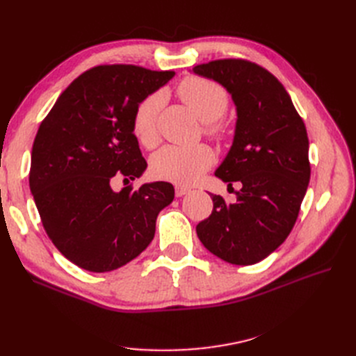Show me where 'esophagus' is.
<instances>
[{
    "label": "esophagus",
    "instance_id": "esophagus-1",
    "mask_svg": "<svg viewBox=\"0 0 356 356\" xmlns=\"http://www.w3.org/2000/svg\"><path fill=\"white\" fill-rule=\"evenodd\" d=\"M187 193H190V188H187V187H182V186L175 187V196L177 197H182L184 195H187Z\"/></svg>",
    "mask_w": 356,
    "mask_h": 356
}]
</instances>
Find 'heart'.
<instances>
[{
  "instance_id": "obj_1",
  "label": "heart",
  "mask_w": 356,
  "mask_h": 356,
  "mask_svg": "<svg viewBox=\"0 0 356 356\" xmlns=\"http://www.w3.org/2000/svg\"><path fill=\"white\" fill-rule=\"evenodd\" d=\"M177 93L182 102L204 122V134L217 141L227 136V127L221 122V117L229 108V93L224 86L193 75L178 84ZM161 105L163 95L156 92L139 102L134 111L132 132L144 147H153L157 143V120ZM213 161L215 154L207 144L191 147L165 145L152 157V174L160 179L188 186L197 181Z\"/></svg>"
}]
</instances>
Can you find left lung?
<instances>
[{
	"instance_id": "left-lung-1",
	"label": "left lung",
	"mask_w": 356,
	"mask_h": 356,
	"mask_svg": "<svg viewBox=\"0 0 356 356\" xmlns=\"http://www.w3.org/2000/svg\"><path fill=\"white\" fill-rule=\"evenodd\" d=\"M193 72L232 95L234 139L215 175L229 187L241 184L234 203L212 195V213L196 232L221 260L255 264L284 243L297 221L310 179L306 126L282 83L254 62L218 59Z\"/></svg>"
}]
</instances>
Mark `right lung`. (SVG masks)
Here are the masks:
<instances>
[{"instance_id": "right-lung-1", "label": "right lung", "mask_w": 356, "mask_h": 356, "mask_svg": "<svg viewBox=\"0 0 356 356\" xmlns=\"http://www.w3.org/2000/svg\"><path fill=\"white\" fill-rule=\"evenodd\" d=\"M174 71L99 65L79 75L41 122L31 153L29 188L50 241L84 270L127 264L153 241L159 212L174 200L169 182L114 191L143 175L147 161L132 132L136 105Z\"/></svg>"}]
</instances>
